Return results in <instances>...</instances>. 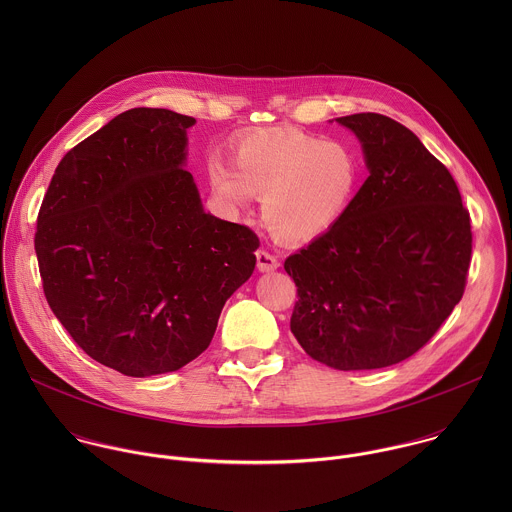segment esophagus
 Returning a JSON list of instances; mask_svg holds the SVG:
<instances>
[{
    "label": "esophagus",
    "mask_w": 512,
    "mask_h": 512,
    "mask_svg": "<svg viewBox=\"0 0 512 512\" xmlns=\"http://www.w3.org/2000/svg\"><path fill=\"white\" fill-rule=\"evenodd\" d=\"M256 262H258V270H260V272H274V270L280 268L278 256H274L272 252H268V250H264V248H260V250L256 252Z\"/></svg>",
    "instance_id": "obj_1"
}]
</instances>
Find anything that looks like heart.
Wrapping results in <instances>:
<instances>
[{
	"label": "heart",
	"mask_w": 512,
	"mask_h": 512,
	"mask_svg": "<svg viewBox=\"0 0 512 512\" xmlns=\"http://www.w3.org/2000/svg\"><path fill=\"white\" fill-rule=\"evenodd\" d=\"M234 166L209 159V179L236 209L262 199V219L280 238L303 242L331 230L351 207L361 183L355 147L339 140L276 128L244 136L234 146Z\"/></svg>",
	"instance_id": "heart-1"
}]
</instances>
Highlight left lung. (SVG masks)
Returning a JSON list of instances; mask_svg holds the SVG:
<instances>
[{
    "label": "left lung",
    "instance_id": "1",
    "mask_svg": "<svg viewBox=\"0 0 512 512\" xmlns=\"http://www.w3.org/2000/svg\"><path fill=\"white\" fill-rule=\"evenodd\" d=\"M365 151L366 177L331 230L292 254V333L339 370L418 353L465 292L471 220L457 183L406 126L363 112L337 118Z\"/></svg>",
    "mask_w": 512,
    "mask_h": 512
}]
</instances>
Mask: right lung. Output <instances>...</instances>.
Returning a JSON list of instances; mask_svg holds the SVG:
<instances>
[{
  "instance_id": "right-lung-1",
  "label": "right lung",
  "mask_w": 512,
  "mask_h": 512,
  "mask_svg": "<svg viewBox=\"0 0 512 512\" xmlns=\"http://www.w3.org/2000/svg\"><path fill=\"white\" fill-rule=\"evenodd\" d=\"M195 118L132 108L57 165L37 217L43 292L74 343L126 376L177 370L213 341L258 236L207 215L183 169Z\"/></svg>"
}]
</instances>
